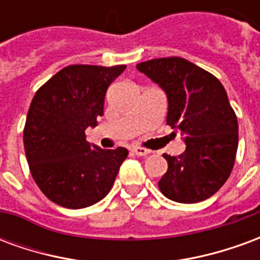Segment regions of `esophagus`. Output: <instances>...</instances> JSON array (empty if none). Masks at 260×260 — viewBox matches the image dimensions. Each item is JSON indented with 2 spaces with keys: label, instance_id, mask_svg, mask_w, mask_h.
Returning a JSON list of instances; mask_svg holds the SVG:
<instances>
[{
  "label": "esophagus",
  "instance_id": "esophagus-1",
  "mask_svg": "<svg viewBox=\"0 0 260 260\" xmlns=\"http://www.w3.org/2000/svg\"><path fill=\"white\" fill-rule=\"evenodd\" d=\"M132 153L136 154V156H147L150 150L149 149H145V147H139V146H135L132 147Z\"/></svg>",
  "mask_w": 260,
  "mask_h": 260
}]
</instances>
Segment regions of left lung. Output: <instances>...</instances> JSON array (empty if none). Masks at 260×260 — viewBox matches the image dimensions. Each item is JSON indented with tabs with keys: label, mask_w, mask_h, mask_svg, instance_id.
I'll list each match as a JSON object with an SVG mask.
<instances>
[{
	"label": "left lung",
	"mask_w": 260,
	"mask_h": 260,
	"mask_svg": "<svg viewBox=\"0 0 260 260\" xmlns=\"http://www.w3.org/2000/svg\"><path fill=\"white\" fill-rule=\"evenodd\" d=\"M167 94V125L181 131L185 152L164 153L167 173L158 181L166 198L196 203L214 195L229 180L238 147V121L220 80L181 57L136 65Z\"/></svg>",
	"instance_id": "left-lung-1"
}]
</instances>
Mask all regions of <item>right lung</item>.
<instances>
[{"label": "right lung", "instance_id": "add662e5", "mask_svg": "<svg viewBox=\"0 0 260 260\" xmlns=\"http://www.w3.org/2000/svg\"><path fill=\"white\" fill-rule=\"evenodd\" d=\"M125 68L69 65L31 100L23 129L26 158L40 191L59 206L83 209L102 201L128 156L125 147L90 146L85 135L104 113L107 87Z\"/></svg>", "mask_w": 260, "mask_h": 260}]
</instances>
